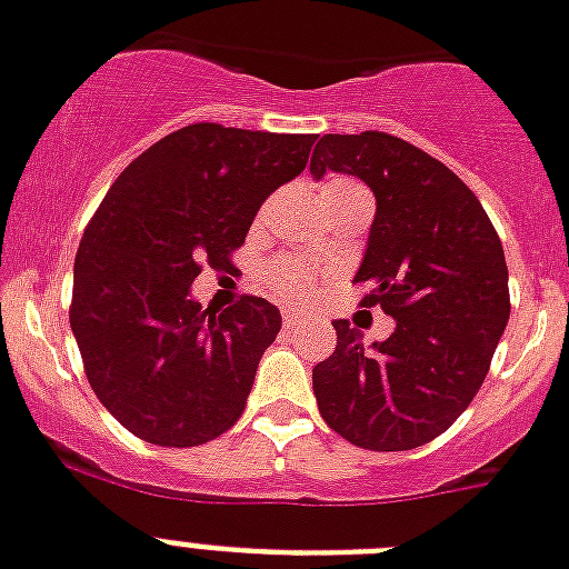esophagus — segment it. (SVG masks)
<instances>
[{"label": "esophagus", "mask_w": 569, "mask_h": 569, "mask_svg": "<svg viewBox=\"0 0 569 569\" xmlns=\"http://www.w3.org/2000/svg\"><path fill=\"white\" fill-rule=\"evenodd\" d=\"M280 318H283V327H286V329L298 327V323L303 321V318H300V315L295 312V309H283V312H280Z\"/></svg>", "instance_id": "obj_1"}]
</instances>
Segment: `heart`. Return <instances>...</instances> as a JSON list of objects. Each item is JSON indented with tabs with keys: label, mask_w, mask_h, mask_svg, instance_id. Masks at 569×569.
<instances>
[{
	"label": "heart",
	"mask_w": 569,
	"mask_h": 569,
	"mask_svg": "<svg viewBox=\"0 0 569 569\" xmlns=\"http://www.w3.org/2000/svg\"><path fill=\"white\" fill-rule=\"evenodd\" d=\"M365 193L361 184L352 179H329L321 188V199H338V196ZM266 283L274 295L286 300H307L312 298L323 283V271L315 262L303 260V257H283L277 260L269 271H266Z\"/></svg>",
	"instance_id": "obj_1"
}]
</instances>
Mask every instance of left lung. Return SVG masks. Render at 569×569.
Returning a JSON list of instances; mask_svg holds the SVG:
<instances>
[{"label":"left lung","instance_id":"1","mask_svg":"<svg viewBox=\"0 0 569 569\" xmlns=\"http://www.w3.org/2000/svg\"><path fill=\"white\" fill-rule=\"evenodd\" d=\"M312 176H358L376 193L361 307L396 321L365 350L336 321V352L312 370L323 422L370 451H410L437 439L469 408L509 321V269L483 204L442 161L388 132L323 136Z\"/></svg>","mask_w":569,"mask_h":569}]
</instances>
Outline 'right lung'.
<instances>
[{"instance_id": "add662e5", "label": "right lung", "mask_w": 569, "mask_h": 569, "mask_svg": "<svg viewBox=\"0 0 569 569\" xmlns=\"http://www.w3.org/2000/svg\"><path fill=\"white\" fill-rule=\"evenodd\" d=\"M312 144L190 123L130 161L89 219L71 332L94 396L138 439L202 446L242 417L280 312L257 295L202 309L190 283L204 266L233 269L266 196L307 167Z\"/></svg>"}]
</instances>
